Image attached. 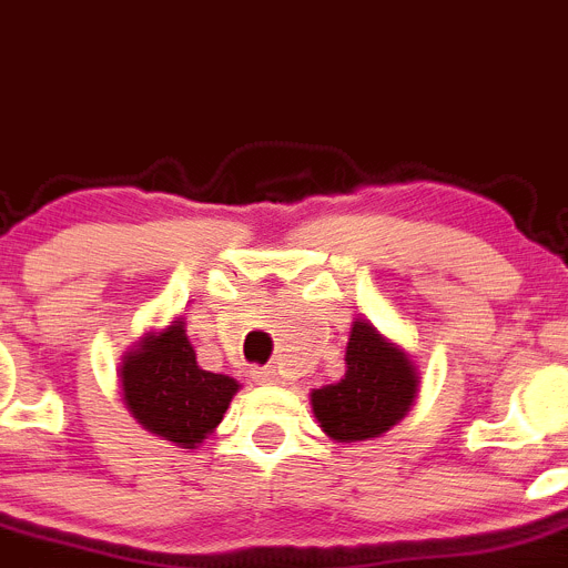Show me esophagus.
Masks as SVG:
<instances>
[{"instance_id": "1", "label": "esophagus", "mask_w": 568, "mask_h": 568, "mask_svg": "<svg viewBox=\"0 0 568 568\" xmlns=\"http://www.w3.org/2000/svg\"><path fill=\"white\" fill-rule=\"evenodd\" d=\"M252 378L260 381V384H280L277 369H272V367H254Z\"/></svg>"}]
</instances>
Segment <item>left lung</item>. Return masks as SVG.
<instances>
[{
	"label": "left lung",
	"mask_w": 568,
	"mask_h": 568,
	"mask_svg": "<svg viewBox=\"0 0 568 568\" xmlns=\"http://www.w3.org/2000/svg\"><path fill=\"white\" fill-rule=\"evenodd\" d=\"M347 373L338 384L311 392L322 432L338 443L378 437L409 412L417 373L404 349L358 320L347 342Z\"/></svg>",
	"instance_id": "left-lung-1"
}]
</instances>
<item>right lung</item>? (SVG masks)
Listing matches in <instances>:
<instances>
[{"label":"right lung","mask_w":568,"mask_h":568,"mask_svg":"<svg viewBox=\"0 0 568 568\" xmlns=\"http://www.w3.org/2000/svg\"><path fill=\"white\" fill-rule=\"evenodd\" d=\"M235 392V378L199 367L184 322L148 336L123 364V397L131 415L182 448H193L224 420Z\"/></svg>","instance_id":"1"}]
</instances>
